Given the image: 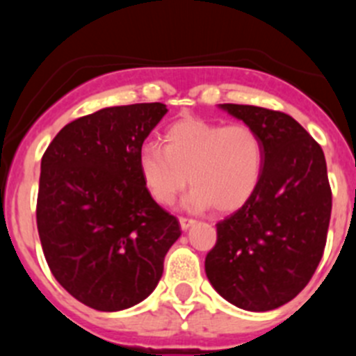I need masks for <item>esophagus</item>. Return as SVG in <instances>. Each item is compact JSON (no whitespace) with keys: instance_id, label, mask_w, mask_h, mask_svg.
Listing matches in <instances>:
<instances>
[{"instance_id":"1","label":"esophagus","mask_w":356,"mask_h":356,"mask_svg":"<svg viewBox=\"0 0 356 356\" xmlns=\"http://www.w3.org/2000/svg\"><path fill=\"white\" fill-rule=\"evenodd\" d=\"M179 222H181L182 231H188L191 225H195V220H193V218H188V217H181V218H179Z\"/></svg>"}]
</instances>
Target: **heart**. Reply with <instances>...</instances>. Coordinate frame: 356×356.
I'll use <instances>...</instances> for the list:
<instances>
[{
	"mask_svg": "<svg viewBox=\"0 0 356 356\" xmlns=\"http://www.w3.org/2000/svg\"><path fill=\"white\" fill-rule=\"evenodd\" d=\"M163 143H145L138 153L143 184L158 204L174 203L188 175L193 191L186 204L195 210L234 211L260 186L265 148L250 125L182 118L167 129Z\"/></svg>",
	"mask_w": 356,
	"mask_h": 356,
	"instance_id": "b5f03b06",
	"label": "heart"
}]
</instances>
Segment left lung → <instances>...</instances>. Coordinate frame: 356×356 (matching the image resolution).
I'll list each match as a JSON object with an SVG mask.
<instances>
[{
    "mask_svg": "<svg viewBox=\"0 0 356 356\" xmlns=\"http://www.w3.org/2000/svg\"><path fill=\"white\" fill-rule=\"evenodd\" d=\"M260 134L265 167L246 204L217 224L204 272L229 303L267 312L310 282L324 254L332 193L321 145L282 111L225 103Z\"/></svg>",
    "mask_w": 356,
    "mask_h": 356,
    "instance_id": "1",
    "label": "left lung"
}]
</instances>
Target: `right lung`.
<instances>
[{"label": "right lung", "instance_id": "obj_1", "mask_svg": "<svg viewBox=\"0 0 356 356\" xmlns=\"http://www.w3.org/2000/svg\"><path fill=\"white\" fill-rule=\"evenodd\" d=\"M165 113L163 103L103 108L67 124L42 155L35 207L42 253L56 281L95 310L148 298L181 236L138 168L139 149Z\"/></svg>", "mask_w": 356, "mask_h": 356}]
</instances>
